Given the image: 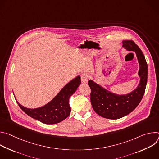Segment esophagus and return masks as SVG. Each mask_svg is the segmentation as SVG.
<instances>
[{"label": "esophagus", "instance_id": "esophagus-1", "mask_svg": "<svg viewBox=\"0 0 159 159\" xmlns=\"http://www.w3.org/2000/svg\"><path fill=\"white\" fill-rule=\"evenodd\" d=\"M87 79H88V77H87V74H83L81 75V82L82 84H86L87 82Z\"/></svg>", "mask_w": 159, "mask_h": 159}]
</instances>
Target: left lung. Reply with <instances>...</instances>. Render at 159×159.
Masks as SVG:
<instances>
[{
	"mask_svg": "<svg viewBox=\"0 0 159 159\" xmlns=\"http://www.w3.org/2000/svg\"><path fill=\"white\" fill-rule=\"evenodd\" d=\"M123 47L134 52L139 63V85L128 94L119 95L111 93L92 80L88 81L91 93L90 101L94 111L99 116L111 120L123 118L132 112L140 102L147 82L148 66L142 50L132 40L123 41Z\"/></svg>",
	"mask_w": 159,
	"mask_h": 159,
	"instance_id": "8db88e82",
	"label": "left lung"
}]
</instances>
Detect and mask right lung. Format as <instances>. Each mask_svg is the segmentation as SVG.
Listing matches in <instances>:
<instances>
[{"mask_svg": "<svg viewBox=\"0 0 159 159\" xmlns=\"http://www.w3.org/2000/svg\"><path fill=\"white\" fill-rule=\"evenodd\" d=\"M80 82V77H76L66 84L50 102L42 107L30 109L22 106L17 101V103L26 114L43 123L53 125L60 123L70 115L69 98L76 91Z\"/></svg>", "mask_w": 159, "mask_h": 159, "instance_id": "right-lung-1", "label": "right lung"}]
</instances>
